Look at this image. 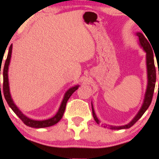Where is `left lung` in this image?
<instances>
[{
  "label": "left lung",
  "instance_id": "obj_1",
  "mask_svg": "<svg viewBox=\"0 0 159 159\" xmlns=\"http://www.w3.org/2000/svg\"><path fill=\"white\" fill-rule=\"evenodd\" d=\"M136 35L139 38V43L140 45L142 47L143 50L146 52V63H147V90H146L145 96H144L143 102L142 104V106L140 109L138 111V114L136 116L133 118V120L129 123L126 124L124 125H120V126H114V125H106V124H102V126L104 128H109L110 129H114V130H119V129H129L132 127L134 123L138 121V120L143 116V114L145 113V111L148 109V107L150 105L152 99L153 93H154L155 90V86H156V66H155L154 63V57H153V52L152 47H151L150 44L149 43L148 40L146 39L145 36L142 33L138 32L136 33ZM150 43V42H149ZM159 75V71H158ZM91 105H92V111H93V116L95 121L96 123L99 124L100 121L96 116V114H95L93 105V103L91 102Z\"/></svg>",
  "mask_w": 159,
  "mask_h": 159
}]
</instances>
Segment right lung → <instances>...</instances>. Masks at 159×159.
I'll list each match as a JSON object with an SVG mask.
<instances>
[{
    "instance_id": "add662e5",
    "label": "right lung",
    "mask_w": 159,
    "mask_h": 159,
    "mask_svg": "<svg viewBox=\"0 0 159 159\" xmlns=\"http://www.w3.org/2000/svg\"><path fill=\"white\" fill-rule=\"evenodd\" d=\"M12 44L10 45V48H9L8 55H7L6 62H5L4 66H3V95H4V98L5 99H6L7 102L8 103L9 106L11 107V109L14 111V113L19 116L20 119L21 120V121H22L25 125H27V126L32 127V128H36V129H40V128L49 127V126H52V125H55V124L57 123L58 122L61 120V118L63 117V115L64 114L66 105L67 101H68L69 98H70V96H72V94L75 91L78 90V88L79 87V85L74 86V87L69 88V90L66 92L64 96H63V101H62V102L61 104V106H60L59 109H58L57 114L54 115L53 117L49 118L48 120H32L30 119V118L27 117V116H25V115L19 110V107L16 106V104L14 103L13 100H12V97H11L10 86H9L8 69H9V66H10V63L11 55H12ZM0 75H1V71H0ZM0 87H1V85H0Z\"/></svg>"
}]
</instances>
